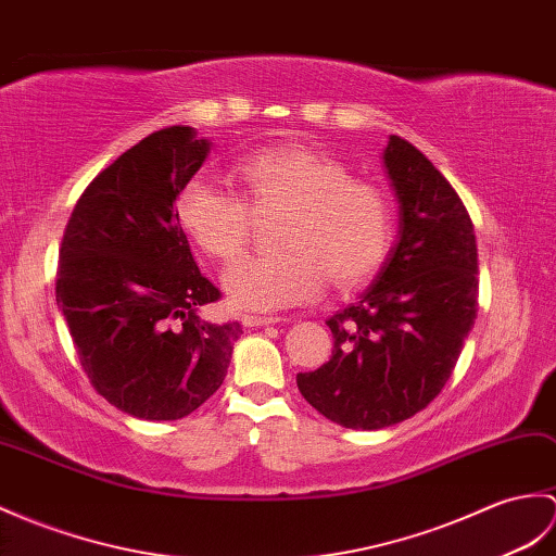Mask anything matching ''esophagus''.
I'll list each match as a JSON object with an SVG mask.
<instances>
[{
    "label": "esophagus",
    "instance_id": "obj_1",
    "mask_svg": "<svg viewBox=\"0 0 556 556\" xmlns=\"http://www.w3.org/2000/svg\"><path fill=\"white\" fill-rule=\"evenodd\" d=\"M241 321H243V327H269V325H277V321H281V317H273V315H243Z\"/></svg>",
    "mask_w": 556,
    "mask_h": 556
}]
</instances>
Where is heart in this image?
<instances>
[{"mask_svg": "<svg viewBox=\"0 0 556 556\" xmlns=\"http://www.w3.org/2000/svg\"><path fill=\"white\" fill-rule=\"evenodd\" d=\"M235 177L257 208L287 205L283 249L241 257L223 275L235 305H299L315 299L327 277L337 289H353L381 267L391 247L389 201L329 153L299 144L261 149L235 165ZM177 217L193 243L219 261L235 257L249 237V203L203 177L179 191Z\"/></svg>", "mask_w": 556, "mask_h": 556, "instance_id": "1", "label": "heart"}]
</instances>
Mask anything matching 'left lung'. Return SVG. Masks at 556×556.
Here are the masks:
<instances>
[{"mask_svg":"<svg viewBox=\"0 0 556 556\" xmlns=\"http://www.w3.org/2000/svg\"><path fill=\"white\" fill-rule=\"evenodd\" d=\"M397 203V235L359 299L327 319V365L295 377L319 415L377 431L415 417L441 393L479 305V253L455 189L409 141L381 153Z\"/></svg>","mask_w":556,"mask_h":556,"instance_id":"8db88e82","label":"left lung"}]
</instances>
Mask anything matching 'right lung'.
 I'll list each match as a JSON object with an SVG mask.
<instances>
[{
  "mask_svg": "<svg viewBox=\"0 0 556 556\" xmlns=\"http://www.w3.org/2000/svg\"><path fill=\"white\" fill-rule=\"evenodd\" d=\"M213 141L173 125L94 177L59 251L56 303L99 395L137 419L191 415L227 377L239 321L203 319L219 291L175 211Z\"/></svg>",
  "mask_w": 556,
  "mask_h": 556,
  "instance_id": "1",
  "label": "right lung"
}]
</instances>
